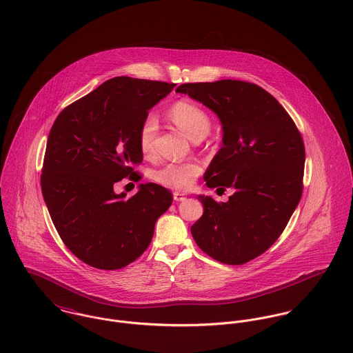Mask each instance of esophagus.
<instances>
[{
	"instance_id": "obj_1",
	"label": "esophagus",
	"mask_w": 353,
	"mask_h": 353,
	"mask_svg": "<svg viewBox=\"0 0 353 353\" xmlns=\"http://www.w3.org/2000/svg\"><path fill=\"white\" fill-rule=\"evenodd\" d=\"M174 200L178 202L183 201V200H186V196H185L183 193H179V192H174Z\"/></svg>"
}]
</instances>
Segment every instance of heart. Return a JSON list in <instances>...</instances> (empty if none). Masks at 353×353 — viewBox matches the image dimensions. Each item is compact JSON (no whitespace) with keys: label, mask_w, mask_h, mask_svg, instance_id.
Returning <instances> with one entry per match:
<instances>
[{"label":"heart","mask_w":353,"mask_h":353,"mask_svg":"<svg viewBox=\"0 0 353 353\" xmlns=\"http://www.w3.org/2000/svg\"><path fill=\"white\" fill-rule=\"evenodd\" d=\"M172 122L181 128L192 140L203 139L212 126L208 112L194 101L188 99L176 101L168 110ZM157 133V118L148 112L139 129V147L144 154L153 151V143ZM201 174V165L197 161L164 163L153 171V179L164 188L175 190H188Z\"/></svg>","instance_id":"heart-1"}]
</instances>
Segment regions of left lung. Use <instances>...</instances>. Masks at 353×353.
<instances>
[{"mask_svg": "<svg viewBox=\"0 0 353 353\" xmlns=\"http://www.w3.org/2000/svg\"><path fill=\"white\" fill-rule=\"evenodd\" d=\"M176 92L219 115L224 145L203 179L208 188L234 189L227 202L199 196L203 214L192 225V235L213 259L243 265L280 238L301 201L302 134L285 108L254 83H188Z\"/></svg>", "mask_w": 353, "mask_h": 353, "instance_id": "left-lung-1", "label": "left lung"}]
</instances>
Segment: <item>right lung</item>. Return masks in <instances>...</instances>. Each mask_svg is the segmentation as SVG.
<instances>
[{"label":"right lung","mask_w":353,"mask_h":353,"mask_svg":"<svg viewBox=\"0 0 353 353\" xmlns=\"http://www.w3.org/2000/svg\"><path fill=\"white\" fill-rule=\"evenodd\" d=\"M174 83L114 77L66 105L51 126L41 186L65 246L92 268L115 270L136 261L151 243L156 220L172 194L156 183L140 185L123 200L114 183L141 181L139 129Z\"/></svg>","instance_id":"right-lung-1"}]
</instances>
